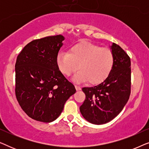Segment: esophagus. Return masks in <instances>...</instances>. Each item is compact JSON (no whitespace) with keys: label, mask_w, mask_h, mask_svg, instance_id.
<instances>
[{"label":"esophagus","mask_w":149,"mask_h":149,"mask_svg":"<svg viewBox=\"0 0 149 149\" xmlns=\"http://www.w3.org/2000/svg\"><path fill=\"white\" fill-rule=\"evenodd\" d=\"M75 89H76L77 91H80L81 89V87L80 86H78V85H75Z\"/></svg>","instance_id":"esophagus-1"}]
</instances>
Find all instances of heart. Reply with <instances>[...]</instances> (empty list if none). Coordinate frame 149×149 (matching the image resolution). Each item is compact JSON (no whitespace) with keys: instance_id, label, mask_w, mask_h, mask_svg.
Wrapping results in <instances>:
<instances>
[{"instance_id":"obj_1","label":"heart","mask_w":149,"mask_h":149,"mask_svg":"<svg viewBox=\"0 0 149 149\" xmlns=\"http://www.w3.org/2000/svg\"><path fill=\"white\" fill-rule=\"evenodd\" d=\"M56 62L59 70L66 76L72 74L77 68L79 69L72 77L74 82L87 81L89 84L97 85L111 74L114 56L109 49L91 42H81L71 47L69 53H59Z\"/></svg>"}]
</instances>
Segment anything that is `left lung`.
I'll return each mask as SVG.
<instances>
[{"mask_svg":"<svg viewBox=\"0 0 149 149\" xmlns=\"http://www.w3.org/2000/svg\"><path fill=\"white\" fill-rule=\"evenodd\" d=\"M110 48L114 56L111 74L97 85L82 88L86 97L80 107V112L85 120L95 125L107 123L117 117L127 104L130 95V57L114 42Z\"/></svg>","mask_w":149,"mask_h":149,"instance_id":"1","label":"left lung"}]
</instances>
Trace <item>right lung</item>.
Here are the masks:
<instances>
[{
  "label": "right lung",
  "instance_id": "add662e5",
  "mask_svg": "<svg viewBox=\"0 0 149 149\" xmlns=\"http://www.w3.org/2000/svg\"><path fill=\"white\" fill-rule=\"evenodd\" d=\"M62 35L34 40L24 47L16 60L15 95L20 107L36 121H54L64 104L76 92L59 70L56 58Z\"/></svg>",
  "mask_w": 149,
  "mask_h": 149
}]
</instances>
